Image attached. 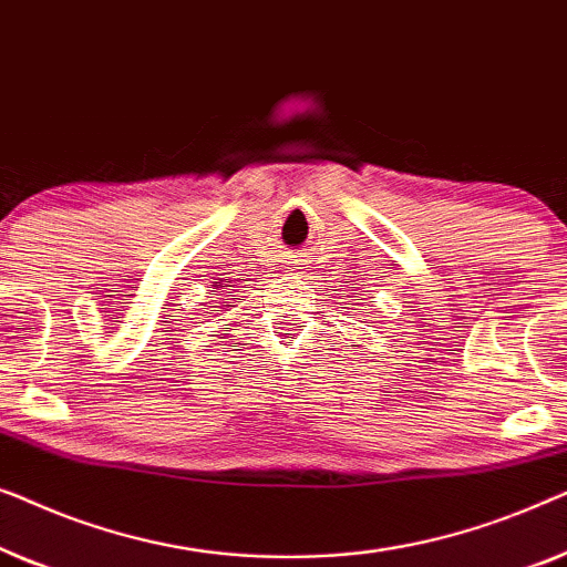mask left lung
Returning a JSON list of instances; mask_svg holds the SVG:
<instances>
[{
	"instance_id": "obj_1",
	"label": "left lung",
	"mask_w": 567,
	"mask_h": 567,
	"mask_svg": "<svg viewBox=\"0 0 567 567\" xmlns=\"http://www.w3.org/2000/svg\"><path fill=\"white\" fill-rule=\"evenodd\" d=\"M349 306H352V302H349ZM357 306H360V302H357Z\"/></svg>"
}]
</instances>
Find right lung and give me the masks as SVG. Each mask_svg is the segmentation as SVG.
I'll return each instance as SVG.
<instances>
[{"label":"right lung","mask_w":567,"mask_h":567,"mask_svg":"<svg viewBox=\"0 0 567 567\" xmlns=\"http://www.w3.org/2000/svg\"><path fill=\"white\" fill-rule=\"evenodd\" d=\"M230 287H234V285H230V282H223V280H220V282H215V285H213V292L223 295L220 300H236V298H230V295H228Z\"/></svg>","instance_id":"right-lung-1"}]
</instances>
